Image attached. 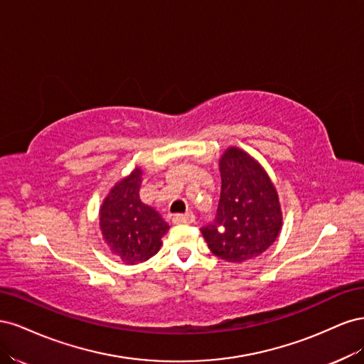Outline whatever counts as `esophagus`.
<instances>
[{
    "mask_svg": "<svg viewBox=\"0 0 364 364\" xmlns=\"http://www.w3.org/2000/svg\"><path fill=\"white\" fill-rule=\"evenodd\" d=\"M173 222L178 225H191L196 222V217L193 213H186V214H178L173 217Z\"/></svg>",
    "mask_w": 364,
    "mask_h": 364,
    "instance_id": "34e87169",
    "label": "esophagus"
}]
</instances>
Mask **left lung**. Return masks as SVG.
I'll return each mask as SVG.
<instances>
[{
	"label": "left lung",
	"instance_id": "1",
	"mask_svg": "<svg viewBox=\"0 0 364 364\" xmlns=\"http://www.w3.org/2000/svg\"><path fill=\"white\" fill-rule=\"evenodd\" d=\"M222 191L217 215L200 228L209 250L228 262L259 257L282 228L279 196L262 165L238 147L218 159Z\"/></svg>",
	"mask_w": 364,
	"mask_h": 364
}]
</instances>
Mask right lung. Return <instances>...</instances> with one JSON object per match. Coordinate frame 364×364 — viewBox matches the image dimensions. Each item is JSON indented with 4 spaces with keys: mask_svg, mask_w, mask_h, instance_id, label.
<instances>
[{
    "mask_svg": "<svg viewBox=\"0 0 364 364\" xmlns=\"http://www.w3.org/2000/svg\"><path fill=\"white\" fill-rule=\"evenodd\" d=\"M141 182L142 170L135 167L109 190L98 213L105 243L129 266L156 255L170 229L155 208L141 202Z\"/></svg>",
    "mask_w": 364,
    "mask_h": 364,
    "instance_id": "right-lung-1",
    "label": "right lung"
}]
</instances>
